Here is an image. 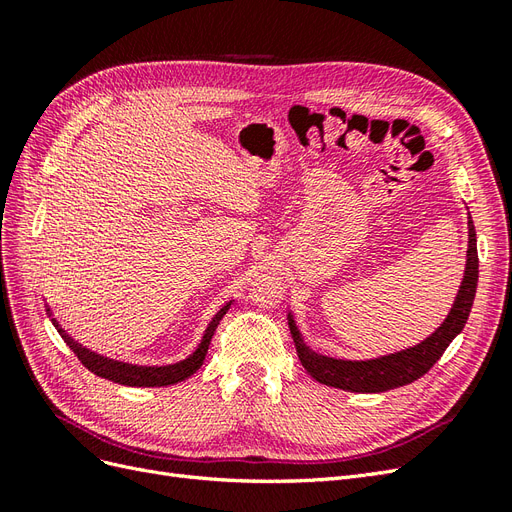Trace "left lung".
<instances>
[{"label": "left lung", "instance_id": "1", "mask_svg": "<svg viewBox=\"0 0 512 512\" xmlns=\"http://www.w3.org/2000/svg\"><path fill=\"white\" fill-rule=\"evenodd\" d=\"M478 284V252H476V230L472 218L468 220V262H466V275L459 286L457 299L451 307V314L446 316L442 327L431 333L425 342L414 348L401 350L389 356H380V359L369 361H342L331 359V356H322L305 346L299 329L294 327L292 316H288L290 335L294 339V348H297L299 361L305 371L314 380L335 389H344L350 393H384L397 389V386H406L436 365V361L444 354L448 344L463 331L470 316V309L474 303Z\"/></svg>", "mask_w": 512, "mask_h": 512}]
</instances>
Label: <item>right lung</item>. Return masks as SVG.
Segmentation results:
<instances>
[{"instance_id": "obj_1", "label": "right lung", "mask_w": 512, "mask_h": 512, "mask_svg": "<svg viewBox=\"0 0 512 512\" xmlns=\"http://www.w3.org/2000/svg\"><path fill=\"white\" fill-rule=\"evenodd\" d=\"M228 307H230V303H226L220 312L213 316V320L209 322V327L203 335V342L198 344L194 354H190L188 359L181 363L164 365V367H141V365H130V363L106 359V356H100L96 352L83 348L79 342H74V339L59 327L57 320H53V324L59 331V335L64 337V342L70 346V350L79 356V361L89 371H94L96 376L117 382V384H126V386H168V384H177L185 378H190L192 374H196V369H200V365H203L205 356H207L211 337H213L215 329H218V324L224 318V314L228 312ZM46 312H51V309H46Z\"/></svg>"}]
</instances>
